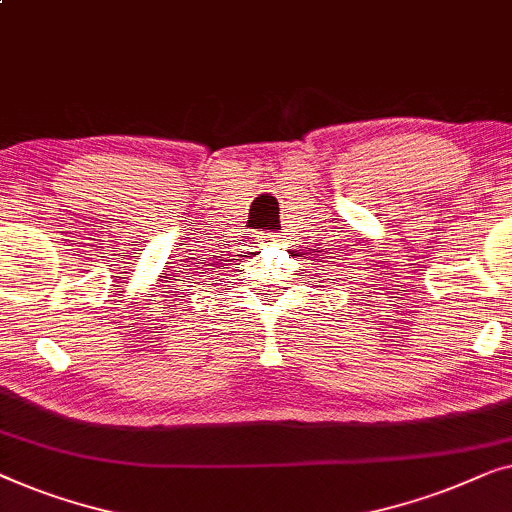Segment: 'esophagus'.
I'll return each mask as SVG.
<instances>
[{"instance_id":"obj_1","label":"esophagus","mask_w":512,"mask_h":512,"mask_svg":"<svg viewBox=\"0 0 512 512\" xmlns=\"http://www.w3.org/2000/svg\"><path fill=\"white\" fill-rule=\"evenodd\" d=\"M262 241H276V239H273V234H266V236H262Z\"/></svg>"}]
</instances>
